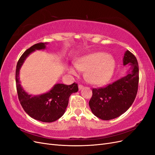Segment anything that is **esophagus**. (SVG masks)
Here are the masks:
<instances>
[{
    "instance_id": "esophagus-1",
    "label": "esophagus",
    "mask_w": 155,
    "mask_h": 155,
    "mask_svg": "<svg viewBox=\"0 0 155 155\" xmlns=\"http://www.w3.org/2000/svg\"><path fill=\"white\" fill-rule=\"evenodd\" d=\"M78 87H79V91H80V90H81V89H83V85H81V84H80V85H79V86H78Z\"/></svg>"
}]
</instances>
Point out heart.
<instances>
[{"instance_id":"1","label":"heart","mask_w":155,"mask_h":155,"mask_svg":"<svg viewBox=\"0 0 155 155\" xmlns=\"http://www.w3.org/2000/svg\"><path fill=\"white\" fill-rule=\"evenodd\" d=\"M75 67L80 71H86L89 82L97 85H104L110 79L115 68V61L112 55L104 52H95L84 55L75 63ZM68 71L75 74L72 67Z\"/></svg>"}]
</instances>
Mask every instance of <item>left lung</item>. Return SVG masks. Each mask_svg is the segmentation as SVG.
<instances>
[{"label":"left lung","instance_id":"obj_1","mask_svg":"<svg viewBox=\"0 0 155 155\" xmlns=\"http://www.w3.org/2000/svg\"><path fill=\"white\" fill-rule=\"evenodd\" d=\"M123 62L124 65H130L125 77L106 87L92 89L89 106L92 113L103 120L114 119L124 114L132 105L137 96L139 81L137 59L127 50Z\"/></svg>","mask_w":155,"mask_h":155}]
</instances>
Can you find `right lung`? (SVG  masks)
Wrapping results in <instances>:
<instances>
[{"label":"right lung","instance_id":"add662e5","mask_svg":"<svg viewBox=\"0 0 155 155\" xmlns=\"http://www.w3.org/2000/svg\"><path fill=\"white\" fill-rule=\"evenodd\" d=\"M48 43H39L26 50L18 59L16 71L15 81L18 100L23 109L32 118L43 122H53L61 117L68 104L69 97L72 93L78 91V84L70 85L56 84L47 93L32 96L26 92L19 81V70L26 58L35 50H43Z\"/></svg>","mask_w":155,"mask_h":155}]
</instances>
